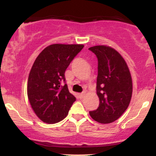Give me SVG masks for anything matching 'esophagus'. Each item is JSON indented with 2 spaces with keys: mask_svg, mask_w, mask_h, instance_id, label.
<instances>
[{
  "mask_svg": "<svg viewBox=\"0 0 156 156\" xmlns=\"http://www.w3.org/2000/svg\"><path fill=\"white\" fill-rule=\"evenodd\" d=\"M78 98H80V99H82V98H83V97L85 96V93H84V92L79 93V94H78Z\"/></svg>",
  "mask_w": 156,
  "mask_h": 156,
  "instance_id": "esophagus-1",
  "label": "esophagus"
}]
</instances>
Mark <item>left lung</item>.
I'll return each instance as SVG.
<instances>
[{
  "mask_svg": "<svg viewBox=\"0 0 156 156\" xmlns=\"http://www.w3.org/2000/svg\"><path fill=\"white\" fill-rule=\"evenodd\" d=\"M89 49L98 60L97 94L100 101L98 108L89 114L98 122L108 124L119 119L130 104L131 75L125 59L115 49L106 45Z\"/></svg>",
  "mask_w": 156,
  "mask_h": 156,
  "instance_id": "8db88e82",
  "label": "left lung"
}]
</instances>
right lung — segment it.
<instances>
[{
    "instance_id": "1",
    "label": "right lung",
    "mask_w": 156,
    "mask_h": 156,
    "mask_svg": "<svg viewBox=\"0 0 156 156\" xmlns=\"http://www.w3.org/2000/svg\"><path fill=\"white\" fill-rule=\"evenodd\" d=\"M83 44H53L39 53L28 79L27 94L31 108L42 122L54 124L67 116L76 98L69 92L64 73Z\"/></svg>"
}]
</instances>
